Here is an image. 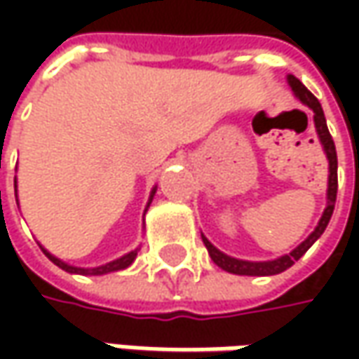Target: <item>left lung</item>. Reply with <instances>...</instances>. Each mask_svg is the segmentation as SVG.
Listing matches in <instances>:
<instances>
[{
    "instance_id": "1",
    "label": "left lung",
    "mask_w": 359,
    "mask_h": 359,
    "mask_svg": "<svg viewBox=\"0 0 359 359\" xmlns=\"http://www.w3.org/2000/svg\"><path fill=\"white\" fill-rule=\"evenodd\" d=\"M15 170H18V165H15ZM13 186H15V201H18V208H20V200H18V177H13ZM156 189H158V186L154 187V189H151V194H149V200H147V205H145V212H147L149 203H151L154 196H156ZM37 245L41 248V252H43V254L48 255L49 262H53L57 268H62L63 271H67V273H79V276H105V273H111V271H118V269H126V268H130L131 264H133V259L137 257V250H131V252H128L126 255H121V257L114 259V262H107V264H104V266H95V268H79V266H72V264L63 262L62 257L53 255L49 250H46L39 241H37Z\"/></svg>"
}]
</instances>
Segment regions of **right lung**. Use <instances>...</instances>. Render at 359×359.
<instances>
[{"label":"right lung","instance_id":"obj_1","mask_svg":"<svg viewBox=\"0 0 359 359\" xmlns=\"http://www.w3.org/2000/svg\"><path fill=\"white\" fill-rule=\"evenodd\" d=\"M290 86H292V91H294L297 102L311 109V114H313V116H311L313 128L318 131V137H320V142H322V145H324L325 149V158H327V163H330V168H327V170H330V175H327V194H325L327 203H325L324 214L320 217L318 226L313 228V231H311L310 236L302 241L297 248H294L290 254L282 255V257H278V259H273V262H241V259H236V257H229V255L222 254L217 248H214L212 241L201 233L203 243H205L208 252L212 255V259H214L217 266L228 269L229 273H238V276H271V273H280L283 269H287L296 259H299L302 255L310 250L313 241L324 233L325 226H327L330 217L334 214V203H336V196H338V156H336V145H334V140H332V135H330V131H327V126H325L322 105H320V102L313 97V93L308 91V88H306L304 83H299V79H294V77H292Z\"/></svg>","mask_w":359,"mask_h":359}]
</instances>
